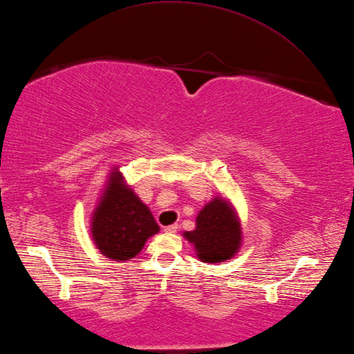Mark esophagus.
Segmentation results:
<instances>
[{
	"label": "esophagus",
	"instance_id": "1",
	"mask_svg": "<svg viewBox=\"0 0 354 354\" xmlns=\"http://www.w3.org/2000/svg\"><path fill=\"white\" fill-rule=\"evenodd\" d=\"M177 230H178V225H177V223H172V225L163 227V231H165V232H176Z\"/></svg>",
	"mask_w": 354,
	"mask_h": 354
}]
</instances>
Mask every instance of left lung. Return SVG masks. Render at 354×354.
<instances>
[{
    "label": "left lung",
    "instance_id": "obj_1",
    "mask_svg": "<svg viewBox=\"0 0 354 354\" xmlns=\"http://www.w3.org/2000/svg\"><path fill=\"white\" fill-rule=\"evenodd\" d=\"M185 237L195 245L198 258L205 263H219L237 252L242 230L228 204L216 198L200 212L196 228L185 232Z\"/></svg>",
    "mask_w": 354,
    "mask_h": 354
}]
</instances>
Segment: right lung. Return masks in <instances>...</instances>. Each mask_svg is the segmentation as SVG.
<instances>
[{"mask_svg":"<svg viewBox=\"0 0 354 354\" xmlns=\"http://www.w3.org/2000/svg\"><path fill=\"white\" fill-rule=\"evenodd\" d=\"M158 231L159 225L150 210L131 189L123 186L122 174L114 172L91 225L94 243L100 252L111 260H129Z\"/></svg>","mask_w":354,"mask_h":354,"instance_id":"add662e5","label":"right lung"}]
</instances>
